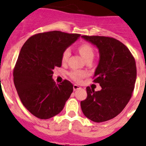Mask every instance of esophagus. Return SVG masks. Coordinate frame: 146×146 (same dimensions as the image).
<instances>
[{"instance_id": "esophagus-1", "label": "esophagus", "mask_w": 146, "mask_h": 146, "mask_svg": "<svg viewBox=\"0 0 146 146\" xmlns=\"http://www.w3.org/2000/svg\"><path fill=\"white\" fill-rule=\"evenodd\" d=\"M81 88L80 86H77V85L76 84H74L73 85V89H74V91H77V90H78V89Z\"/></svg>"}]
</instances>
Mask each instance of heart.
<instances>
[{"mask_svg": "<svg viewBox=\"0 0 146 146\" xmlns=\"http://www.w3.org/2000/svg\"><path fill=\"white\" fill-rule=\"evenodd\" d=\"M78 50L85 60H87L88 58H94V49L89 44L85 43L80 45L78 47ZM69 56H70V50L69 49H66L62 54V62L66 63L68 60ZM86 75H87L86 72L82 70H72V72H69L70 77L75 82H80L82 78H84Z\"/></svg>", "mask_w": 146, "mask_h": 146, "instance_id": "obj_1", "label": "heart"}]
</instances>
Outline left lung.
Instances as JSON below:
<instances>
[{"label": "left lung", "instance_id": "1", "mask_svg": "<svg viewBox=\"0 0 146 146\" xmlns=\"http://www.w3.org/2000/svg\"><path fill=\"white\" fill-rule=\"evenodd\" d=\"M99 49V61L94 82L101 91L88 86L87 98L81 101L83 114L94 122H104L117 116L124 109L135 88L137 69L133 55L127 47L114 38L82 36Z\"/></svg>", "mask_w": 146, "mask_h": 146}]
</instances>
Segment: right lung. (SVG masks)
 <instances>
[{
  "label": "right lung",
  "mask_w": 146,
  "mask_h": 146,
  "mask_svg": "<svg viewBox=\"0 0 146 146\" xmlns=\"http://www.w3.org/2000/svg\"><path fill=\"white\" fill-rule=\"evenodd\" d=\"M80 34L54 31L35 34L22 47L15 64L14 83L25 108L40 119L64 109L73 91L69 80L55 84L53 69L61 66L62 54Z\"/></svg>",
  "instance_id": "right-lung-1"
}]
</instances>
